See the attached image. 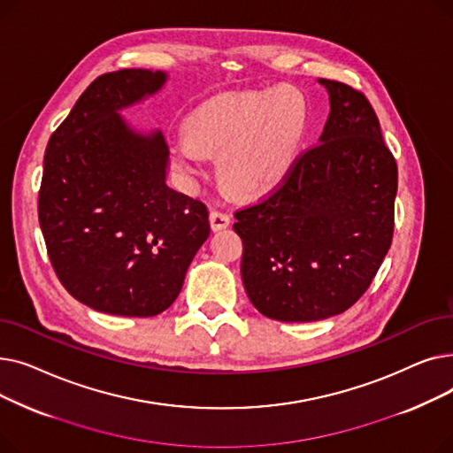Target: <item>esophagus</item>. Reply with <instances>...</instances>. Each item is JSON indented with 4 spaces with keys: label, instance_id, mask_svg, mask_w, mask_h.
Instances as JSON below:
<instances>
[{
    "label": "esophagus",
    "instance_id": "34e87169",
    "mask_svg": "<svg viewBox=\"0 0 453 453\" xmlns=\"http://www.w3.org/2000/svg\"><path fill=\"white\" fill-rule=\"evenodd\" d=\"M209 222H211L212 231H220V229H226L231 224V217L220 209H212L209 212Z\"/></svg>",
    "mask_w": 453,
    "mask_h": 453
}]
</instances>
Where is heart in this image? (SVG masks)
<instances>
[{
    "instance_id": "1",
    "label": "heart",
    "mask_w": 453,
    "mask_h": 453,
    "mask_svg": "<svg viewBox=\"0 0 453 453\" xmlns=\"http://www.w3.org/2000/svg\"><path fill=\"white\" fill-rule=\"evenodd\" d=\"M308 127L306 101L296 88L217 95L190 111L187 135L173 139V156L198 173L202 154H219V174L233 195L260 196L288 176Z\"/></svg>"
}]
</instances>
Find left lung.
Listing matches in <instances>:
<instances>
[{"mask_svg": "<svg viewBox=\"0 0 453 453\" xmlns=\"http://www.w3.org/2000/svg\"><path fill=\"white\" fill-rule=\"evenodd\" d=\"M330 113L272 193L234 212L241 273L257 311L277 321L345 312L369 288L395 229L398 169L365 95L319 79Z\"/></svg>", "mask_w": 453, "mask_h": 453, "instance_id": "8db88e82", "label": "left lung"}]
</instances>
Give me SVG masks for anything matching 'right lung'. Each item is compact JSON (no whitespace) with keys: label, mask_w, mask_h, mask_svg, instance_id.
Masks as SVG:
<instances>
[{"label":"right lung","mask_w":453,"mask_h":453,"mask_svg":"<svg viewBox=\"0 0 453 453\" xmlns=\"http://www.w3.org/2000/svg\"><path fill=\"white\" fill-rule=\"evenodd\" d=\"M161 71L95 79L47 142L38 220L62 287L113 316L150 318L181 292L209 236V211L165 183L161 132H134L117 110L156 93Z\"/></svg>","instance_id":"right-lung-1"}]
</instances>
